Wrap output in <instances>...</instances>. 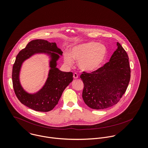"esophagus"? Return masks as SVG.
<instances>
[{
  "label": "esophagus",
  "instance_id": "obj_1",
  "mask_svg": "<svg viewBox=\"0 0 148 148\" xmlns=\"http://www.w3.org/2000/svg\"><path fill=\"white\" fill-rule=\"evenodd\" d=\"M73 78H74V79H77V78H78V74H77V73H74V74H73Z\"/></svg>",
  "mask_w": 148,
  "mask_h": 148
}]
</instances>
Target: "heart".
I'll return each instance as SVG.
<instances>
[{
	"mask_svg": "<svg viewBox=\"0 0 148 148\" xmlns=\"http://www.w3.org/2000/svg\"><path fill=\"white\" fill-rule=\"evenodd\" d=\"M108 56V49L102 43L88 42L74 46L70 53L64 54L65 63L71 66L74 59L78 60V67L86 72H92L99 69Z\"/></svg>",
	"mask_w": 148,
	"mask_h": 148,
	"instance_id": "b5f03b06",
	"label": "heart"
}]
</instances>
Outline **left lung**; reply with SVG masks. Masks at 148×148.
<instances>
[{
    "label": "left lung",
    "instance_id": "obj_1",
    "mask_svg": "<svg viewBox=\"0 0 148 148\" xmlns=\"http://www.w3.org/2000/svg\"><path fill=\"white\" fill-rule=\"evenodd\" d=\"M117 46L109 62L91 73L83 72L80 76L84 84L83 99L91 109H104L117 104L128 86L129 57L118 42Z\"/></svg>",
    "mask_w": 148,
    "mask_h": 148
}]
</instances>
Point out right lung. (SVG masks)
<instances>
[{
	"mask_svg": "<svg viewBox=\"0 0 148 148\" xmlns=\"http://www.w3.org/2000/svg\"><path fill=\"white\" fill-rule=\"evenodd\" d=\"M38 53H45L49 57L50 70L43 87L35 93H30L20 84V72L23 63ZM60 56H62V51L57 44L44 39L31 40L18 53L12 67V79L15 93L22 104L43 112L53 110L58 104L64 90L73 80V73L62 71L57 67Z\"/></svg>",
	"mask_w": 148,
	"mask_h": 148,
	"instance_id": "right-lung-1",
	"label": "right lung"
}]
</instances>
